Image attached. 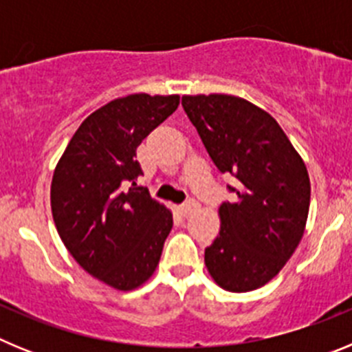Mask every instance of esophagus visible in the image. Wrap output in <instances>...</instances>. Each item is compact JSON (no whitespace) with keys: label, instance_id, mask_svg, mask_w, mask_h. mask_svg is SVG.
Returning a JSON list of instances; mask_svg holds the SVG:
<instances>
[{"label":"esophagus","instance_id":"obj_1","mask_svg":"<svg viewBox=\"0 0 352 352\" xmlns=\"http://www.w3.org/2000/svg\"><path fill=\"white\" fill-rule=\"evenodd\" d=\"M195 210H197V203H195V201H186V203L179 204L178 206V211L183 214V217H188V214Z\"/></svg>","mask_w":352,"mask_h":352}]
</instances>
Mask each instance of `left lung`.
Segmentation results:
<instances>
[{
    "label": "left lung",
    "mask_w": 352,
    "mask_h": 352,
    "mask_svg": "<svg viewBox=\"0 0 352 352\" xmlns=\"http://www.w3.org/2000/svg\"><path fill=\"white\" fill-rule=\"evenodd\" d=\"M182 105L220 173L238 179L234 203L219 208L220 234L204 250L211 278L226 291L268 284L305 232L310 179L284 130L257 105L232 95H185Z\"/></svg>",
    "instance_id": "1"
}]
</instances>
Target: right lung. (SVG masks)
<instances>
[{
  "mask_svg": "<svg viewBox=\"0 0 352 352\" xmlns=\"http://www.w3.org/2000/svg\"><path fill=\"white\" fill-rule=\"evenodd\" d=\"M178 105V95L148 93L109 102L80 123L54 169L51 208L61 241L80 268L118 291L153 275L173 229V213L135 183V149Z\"/></svg>",
  "mask_w": 352,
  "mask_h": 352,
  "instance_id": "add662e5",
  "label": "right lung"
}]
</instances>
